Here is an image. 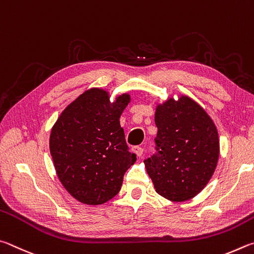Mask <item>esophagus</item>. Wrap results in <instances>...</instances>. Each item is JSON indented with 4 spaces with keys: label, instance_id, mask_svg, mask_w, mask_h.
Instances as JSON below:
<instances>
[{
    "label": "esophagus",
    "instance_id": "34e87169",
    "mask_svg": "<svg viewBox=\"0 0 254 254\" xmlns=\"http://www.w3.org/2000/svg\"><path fill=\"white\" fill-rule=\"evenodd\" d=\"M132 152H134L137 155V156L140 157L141 155H143V153H144V149L141 148V147H139V146H135V147L132 148Z\"/></svg>",
    "mask_w": 254,
    "mask_h": 254
}]
</instances>
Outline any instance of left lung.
Returning a JSON list of instances; mask_svg holds the SVG:
<instances>
[{"label":"left lung","mask_w":254,"mask_h":254,"mask_svg":"<svg viewBox=\"0 0 254 254\" xmlns=\"http://www.w3.org/2000/svg\"><path fill=\"white\" fill-rule=\"evenodd\" d=\"M155 124V153L144 163L156 192L174 202L194 197L211 180L219 159L214 123L201 106L182 96L157 107Z\"/></svg>","instance_id":"8db88e82"}]
</instances>
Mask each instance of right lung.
I'll return each mask as SVG.
<instances>
[{
	"label": "right lung",
	"instance_id": "obj_1",
	"mask_svg": "<svg viewBox=\"0 0 254 254\" xmlns=\"http://www.w3.org/2000/svg\"><path fill=\"white\" fill-rule=\"evenodd\" d=\"M129 100V95H123L110 105L108 93L90 89L62 111L52 128L50 153L58 177L79 202L109 201L136 162L119 123Z\"/></svg>",
	"mask_w": 254,
	"mask_h": 254
}]
</instances>
